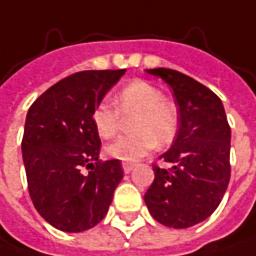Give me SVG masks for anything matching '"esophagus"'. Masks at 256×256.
Listing matches in <instances>:
<instances>
[{"instance_id": "esophagus-1", "label": "esophagus", "mask_w": 256, "mask_h": 256, "mask_svg": "<svg viewBox=\"0 0 256 256\" xmlns=\"http://www.w3.org/2000/svg\"><path fill=\"white\" fill-rule=\"evenodd\" d=\"M132 168H134V164H132V163H126V162H125V163H122V169H124V172H125V174H130V172L132 170Z\"/></svg>"}]
</instances>
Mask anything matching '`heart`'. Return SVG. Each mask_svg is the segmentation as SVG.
I'll return each mask as SVG.
<instances>
[{"instance_id": "obj_1", "label": "heart", "mask_w": 256, "mask_h": 256, "mask_svg": "<svg viewBox=\"0 0 256 256\" xmlns=\"http://www.w3.org/2000/svg\"><path fill=\"white\" fill-rule=\"evenodd\" d=\"M116 108L108 102L96 104L92 120L102 138H112L120 128L122 116L137 115L132 119L136 134L120 137L106 147L112 158L136 162L148 154L157 142L166 146L174 141L178 132L179 116L172 102L166 100L163 92L152 82L136 80L120 88L115 98Z\"/></svg>"}]
</instances>
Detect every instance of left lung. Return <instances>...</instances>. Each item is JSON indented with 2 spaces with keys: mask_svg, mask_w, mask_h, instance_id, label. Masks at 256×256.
Wrapping results in <instances>:
<instances>
[{
  "mask_svg": "<svg viewBox=\"0 0 256 256\" xmlns=\"http://www.w3.org/2000/svg\"><path fill=\"white\" fill-rule=\"evenodd\" d=\"M174 90L179 128L172 147L160 156L169 169L153 166L154 180L144 195L158 223L186 228L208 218L230 180V126L216 93L191 77L169 70H146Z\"/></svg>",
  "mask_w": 256,
  "mask_h": 256,
  "instance_id": "left-lung-1",
  "label": "left lung"
}]
</instances>
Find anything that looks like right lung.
<instances>
[{"mask_svg":"<svg viewBox=\"0 0 256 256\" xmlns=\"http://www.w3.org/2000/svg\"><path fill=\"white\" fill-rule=\"evenodd\" d=\"M125 71L71 74L28 109L22 141L28 194L58 230L78 233L100 223L124 178L119 160H99L102 142L92 114Z\"/></svg>","mask_w":256,"mask_h":256,"instance_id":"add662e5","label":"right lung"}]
</instances>
